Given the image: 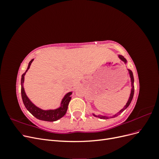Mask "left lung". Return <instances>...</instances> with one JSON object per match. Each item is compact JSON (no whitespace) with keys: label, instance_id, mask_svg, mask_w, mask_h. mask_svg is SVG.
Wrapping results in <instances>:
<instances>
[{"label":"left lung","instance_id":"left-lung-1","mask_svg":"<svg viewBox=\"0 0 159 159\" xmlns=\"http://www.w3.org/2000/svg\"><path fill=\"white\" fill-rule=\"evenodd\" d=\"M119 57L120 59H121L122 61H123L125 63H127V60H126V59L125 58V57H123V56H121V55H119ZM128 71H129V75H130V78H131V85H132V89H131V94H130V97H129V100H128V102H127V103H126V105H125V107L122 109H121L117 113V114H115L114 116H113V117H116V116H118L119 115H120L121 114L123 111L125 110V109H126L128 107H129V105H130V103H131V101H132V99H133V95H134V86H133V83H134V78H133V72H132V71H131L130 70H128ZM95 117H99V118H101V119H109V117H107V116H103V115H94V114H93Z\"/></svg>","mask_w":159,"mask_h":159}]
</instances>
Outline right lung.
Wrapping results in <instances>:
<instances>
[{
	"instance_id": "1",
	"label": "right lung",
	"mask_w": 159,
	"mask_h": 159,
	"mask_svg": "<svg viewBox=\"0 0 159 159\" xmlns=\"http://www.w3.org/2000/svg\"><path fill=\"white\" fill-rule=\"evenodd\" d=\"M34 59H32L28 64V68L25 73H24L22 75L21 78V95L22 99L23 101L24 105H25V107L26 109L29 111L33 116H34L36 118L42 120V121H55L58 120L59 119L61 118L63 116H64L65 114L66 113L67 110H68V107L69 103L71 100V95L72 92H69L67 93L64 98L62 99L61 106L56 109H50V110H43L40 108L36 107L34 104H33L31 101L28 99V98L26 96V93L25 91V89L23 87V83L25 81V75L26 74V72L28 71V70L30 68V66L33 61Z\"/></svg>"
}]
</instances>
